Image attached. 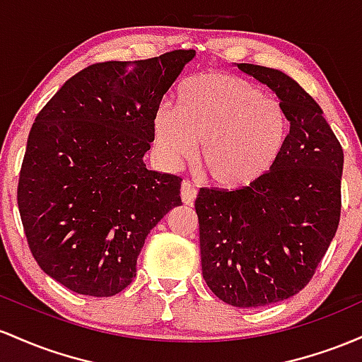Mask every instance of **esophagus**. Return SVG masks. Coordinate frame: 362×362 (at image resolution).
I'll return each instance as SVG.
<instances>
[{"instance_id": "1", "label": "esophagus", "mask_w": 362, "mask_h": 362, "mask_svg": "<svg viewBox=\"0 0 362 362\" xmlns=\"http://www.w3.org/2000/svg\"><path fill=\"white\" fill-rule=\"evenodd\" d=\"M181 200L182 203H186V205H193V202L197 200V189L193 188L192 182H181Z\"/></svg>"}]
</instances>
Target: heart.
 <instances>
[{
    "label": "heart",
    "instance_id": "heart-1",
    "mask_svg": "<svg viewBox=\"0 0 362 362\" xmlns=\"http://www.w3.org/2000/svg\"><path fill=\"white\" fill-rule=\"evenodd\" d=\"M291 119L279 100L241 76L202 73L180 88V109L153 112V145L168 165L193 156L214 185L246 188L270 173L287 144Z\"/></svg>",
    "mask_w": 362,
    "mask_h": 362
}]
</instances>
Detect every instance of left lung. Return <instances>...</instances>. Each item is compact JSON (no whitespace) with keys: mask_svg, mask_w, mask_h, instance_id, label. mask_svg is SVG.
Returning <instances> with one entry per match:
<instances>
[{"mask_svg":"<svg viewBox=\"0 0 362 362\" xmlns=\"http://www.w3.org/2000/svg\"><path fill=\"white\" fill-rule=\"evenodd\" d=\"M238 68L277 93L291 119L287 144L262 180L229 192L202 188V272L218 299L235 308L284 301L304 289L340 221L344 150L316 100L286 73Z\"/></svg>","mask_w":362,"mask_h":362,"instance_id":"1","label":"left lung"}]
</instances>
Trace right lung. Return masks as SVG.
Instances as JSON below:
<instances>
[{
  "label": "right lung",
  "mask_w": 362,
  "mask_h": 362,
  "mask_svg": "<svg viewBox=\"0 0 362 362\" xmlns=\"http://www.w3.org/2000/svg\"><path fill=\"white\" fill-rule=\"evenodd\" d=\"M193 49L105 61L73 75L28 133L17 202L37 265L76 294L132 284L150 230L181 205V177L148 170L152 119Z\"/></svg>",
  "instance_id": "right-lung-1"
}]
</instances>
